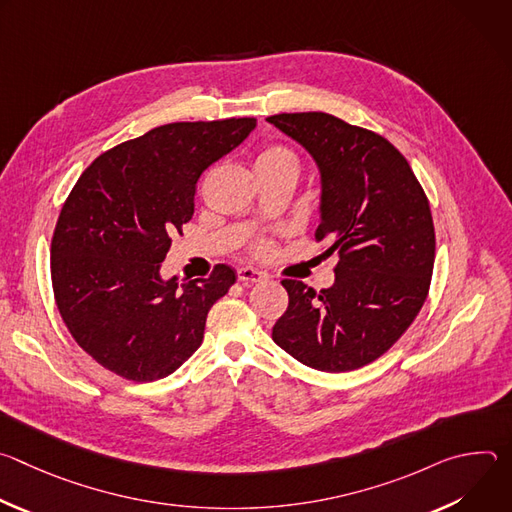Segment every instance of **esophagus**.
<instances>
[{
	"label": "esophagus",
	"instance_id": "34e87169",
	"mask_svg": "<svg viewBox=\"0 0 512 512\" xmlns=\"http://www.w3.org/2000/svg\"><path fill=\"white\" fill-rule=\"evenodd\" d=\"M237 277L243 283H257V281H263L267 275L253 269V267H241V269H237Z\"/></svg>",
	"mask_w": 512,
	"mask_h": 512
}]
</instances>
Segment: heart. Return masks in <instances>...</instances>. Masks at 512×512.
Returning <instances> with one entry per match:
<instances>
[{"label":"heart","instance_id":"heart-1","mask_svg":"<svg viewBox=\"0 0 512 512\" xmlns=\"http://www.w3.org/2000/svg\"><path fill=\"white\" fill-rule=\"evenodd\" d=\"M300 168V158L296 156L294 150L285 148L281 143H271L267 148H263L257 158H255V170L257 174H267V172H281V170H291L298 172ZM271 251L269 241H257L255 243V253L257 255H267Z\"/></svg>","mask_w":512,"mask_h":512}]
</instances>
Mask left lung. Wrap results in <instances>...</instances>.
<instances>
[{"label":"left lung","mask_w":512,"mask_h":512,"mask_svg":"<svg viewBox=\"0 0 512 512\" xmlns=\"http://www.w3.org/2000/svg\"><path fill=\"white\" fill-rule=\"evenodd\" d=\"M320 170L316 241L338 253L328 289L283 279L289 306L273 342L306 367L346 373L385 354L419 314L433 273L435 231L409 162L383 135L334 115L267 117Z\"/></svg>","instance_id":"1"}]
</instances>
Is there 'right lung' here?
Here are the masks:
<instances>
[{"label": "right lung", "instance_id": "1", "mask_svg": "<svg viewBox=\"0 0 512 512\" xmlns=\"http://www.w3.org/2000/svg\"><path fill=\"white\" fill-rule=\"evenodd\" d=\"M257 119L160 125L101 154L70 190L50 247L58 312L103 369L135 383L172 375L202 344L208 310L237 281L164 279L172 237L194 214L200 174Z\"/></svg>", "mask_w": 512, "mask_h": 512}]
</instances>
